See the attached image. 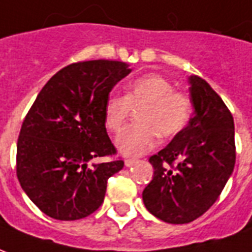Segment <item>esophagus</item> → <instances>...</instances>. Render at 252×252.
Instances as JSON below:
<instances>
[{"instance_id": "obj_1", "label": "esophagus", "mask_w": 252, "mask_h": 252, "mask_svg": "<svg viewBox=\"0 0 252 252\" xmlns=\"http://www.w3.org/2000/svg\"><path fill=\"white\" fill-rule=\"evenodd\" d=\"M135 162H137V159H134V158H126V159H125V165H126V166H133Z\"/></svg>"}]
</instances>
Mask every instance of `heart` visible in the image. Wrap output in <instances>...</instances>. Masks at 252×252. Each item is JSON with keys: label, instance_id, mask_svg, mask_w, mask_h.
I'll list each match as a JSON object with an SVG mask.
<instances>
[{"label": "heart", "instance_id": "heart-1", "mask_svg": "<svg viewBox=\"0 0 252 252\" xmlns=\"http://www.w3.org/2000/svg\"><path fill=\"white\" fill-rule=\"evenodd\" d=\"M138 110L137 121L124 128L115 139V146L124 156H141L157 145L158 137L170 138L188 122L190 104L184 94L173 91V84L157 73L137 78L126 87L125 96L111 95L104 103V125L118 131L130 114Z\"/></svg>", "mask_w": 252, "mask_h": 252}]
</instances>
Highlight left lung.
I'll return each instance as SVG.
<instances>
[{
    "label": "left lung",
    "instance_id": "left-lung-1",
    "mask_svg": "<svg viewBox=\"0 0 252 252\" xmlns=\"http://www.w3.org/2000/svg\"><path fill=\"white\" fill-rule=\"evenodd\" d=\"M188 83L193 114L170 144L149 158L154 176L142 192L149 212L170 224L190 223L207 212L235 166L232 114L204 79L190 75Z\"/></svg>",
    "mask_w": 252,
    "mask_h": 252
}]
</instances>
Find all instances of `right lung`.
Returning a JSON list of instances; mask_svg holds the SVG:
<instances>
[{"label": "right lung", "mask_w": 252, "mask_h": 252, "mask_svg": "<svg viewBox=\"0 0 252 252\" xmlns=\"http://www.w3.org/2000/svg\"><path fill=\"white\" fill-rule=\"evenodd\" d=\"M115 60L64 67L38 93L17 141V177L29 199L56 220L83 219L102 205L107 180L124 161H91L115 153L103 119L114 86L131 72Z\"/></svg>", "instance_id": "obj_1"}]
</instances>
